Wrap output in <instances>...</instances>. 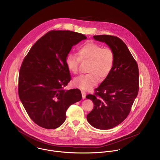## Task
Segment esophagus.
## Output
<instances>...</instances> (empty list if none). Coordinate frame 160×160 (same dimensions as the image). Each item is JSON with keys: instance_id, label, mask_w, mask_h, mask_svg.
Wrapping results in <instances>:
<instances>
[{"instance_id": "obj_1", "label": "esophagus", "mask_w": 160, "mask_h": 160, "mask_svg": "<svg viewBox=\"0 0 160 160\" xmlns=\"http://www.w3.org/2000/svg\"><path fill=\"white\" fill-rule=\"evenodd\" d=\"M81 94H82V99H85V98H86V93H85V92L83 91H81Z\"/></svg>"}]
</instances>
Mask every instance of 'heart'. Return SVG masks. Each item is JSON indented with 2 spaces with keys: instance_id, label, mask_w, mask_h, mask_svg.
<instances>
[{
  "instance_id": "1",
  "label": "heart",
  "mask_w": 160,
  "mask_h": 160,
  "mask_svg": "<svg viewBox=\"0 0 160 160\" xmlns=\"http://www.w3.org/2000/svg\"><path fill=\"white\" fill-rule=\"evenodd\" d=\"M79 58L73 54H69L66 58L68 69L72 73L78 71L81 61H89L87 74L79 76L74 79L73 85L82 90H88L95 86L99 79L104 80L111 72L115 61L113 50L109 48H102L94 42H88L81 46L78 52Z\"/></svg>"
}]
</instances>
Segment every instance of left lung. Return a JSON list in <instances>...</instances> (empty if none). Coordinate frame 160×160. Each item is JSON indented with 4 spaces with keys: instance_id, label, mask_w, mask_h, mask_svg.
<instances>
[{
    "instance_id": "obj_1",
    "label": "left lung",
    "mask_w": 160,
    "mask_h": 160,
    "mask_svg": "<svg viewBox=\"0 0 160 160\" xmlns=\"http://www.w3.org/2000/svg\"><path fill=\"white\" fill-rule=\"evenodd\" d=\"M93 38L113 50L115 61L111 72L95 89L94 94L86 97L94 103L87 119L97 129H109L121 123L131 111L139 90L138 67L119 38L109 35L94 36Z\"/></svg>"
}]
</instances>
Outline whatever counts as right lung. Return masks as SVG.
Returning <instances> with one entry per match:
<instances>
[{"instance_id": "add662e5", "label": "right lung", "mask_w": 160, "mask_h": 160, "mask_svg": "<svg viewBox=\"0 0 160 160\" xmlns=\"http://www.w3.org/2000/svg\"><path fill=\"white\" fill-rule=\"evenodd\" d=\"M86 38L72 31H51L24 58L19 75V96L31 119L39 126L59 127L68 108L81 99L79 89H64L71 79L66 58L72 46Z\"/></svg>"}]
</instances>
